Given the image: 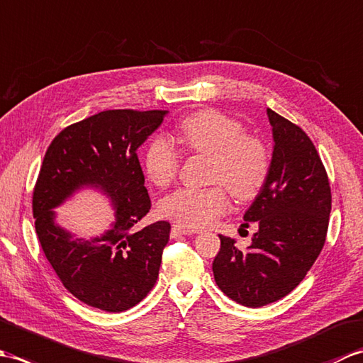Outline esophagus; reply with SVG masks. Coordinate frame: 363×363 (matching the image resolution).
Listing matches in <instances>:
<instances>
[{"label": "esophagus", "mask_w": 363, "mask_h": 363, "mask_svg": "<svg viewBox=\"0 0 363 363\" xmlns=\"http://www.w3.org/2000/svg\"><path fill=\"white\" fill-rule=\"evenodd\" d=\"M191 234H196L194 229H189V228L181 226V225H173V226H172V237H177V235H191Z\"/></svg>", "instance_id": "1"}]
</instances>
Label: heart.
I'll use <instances>...</instances> for the list:
<instances>
[{
  "mask_svg": "<svg viewBox=\"0 0 363 363\" xmlns=\"http://www.w3.org/2000/svg\"><path fill=\"white\" fill-rule=\"evenodd\" d=\"M179 135L190 151L212 156L211 181L220 182L238 201H248L264 187L269 156L259 138L246 135L242 123L218 111L206 109L189 115L179 125ZM181 165V154L168 138L157 135L145 152V172L159 187L172 182ZM229 207L221 186L182 187L159 203L162 217L187 228H207Z\"/></svg>",
  "mask_w": 363,
  "mask_h": 363,
  "instance_id": "obj_1",
  "label": "heart"
}]
</instances>
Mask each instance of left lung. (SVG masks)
<instances>
[{
	"label": "left lung",
	"mask_w": 363,
	"mask_h": 363,
	"mask_svg": "<svg viewBox=\"0 0 363 363\" xmlns=\"http://www.w3.org/2000/svg\"><path fill=\"white\" fill-rule=\"evenodd\" d=\"M273 154L264 187L245 221L257 233L246 251L220 235L212 269L220 290L235 303L262 307L284 298L304 279L326 240L330 187L317 150L303 129L267 109Z\"/></svg>",
	"instance_id": "left-lung-1"
}]
</instances>
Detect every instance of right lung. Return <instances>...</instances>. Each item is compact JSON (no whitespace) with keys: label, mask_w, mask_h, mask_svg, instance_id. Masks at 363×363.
<instances>
[{"label":"right lung","mask_w":363,"mask_h":363,"mask_svg":"<svg viewBox=\"0 0 363 363\" xmlns=\"http://www.w3.org/2000/svg\"><path fill=\"white\" fill-rule=\"evenodd\" d=\"M168 111H104L65 128L46 150L33 195L35 233L64 287L87 306L123 312L157 281L168 221L135 225L151 209L137 150ZM103 193L114 209L109 230L79 239L53 211L81 189Z\"/></svg>","instance_id":"1"}]
</instances>
